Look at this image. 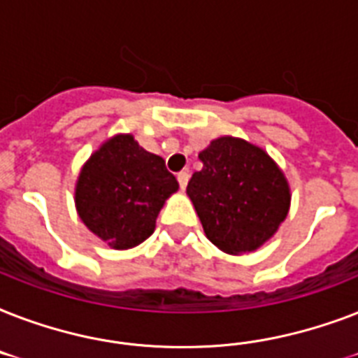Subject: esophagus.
<instances>
[{
    "instance_id": "1",
    "label": "esophagus",
    "mask_w": 358,
    "mask_h": 358,
    "mask_svg": "<svg viewBox=\"0 0 358 358\" xmlns=\"http://www.w3.org/2000/svg\"><path fill=\"white\" fill-rule=\"evenodd\" d=\"M176 178H178L180 187H182V189H185V185H187V182H189V173H187V171H182V173H178V176H176Z\"/></svg>"
}]
</instances>
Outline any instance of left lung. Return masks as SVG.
<instances>
[{"instance_id": "8db88e82", "label": "left lung", "mask_w": 358, "mask_h": 358, "mask_svg": "<svg viewBox=\"0 0 358 358\" xmlns=\"http://www.w3.org/2000/svg\"><path fill=\"white\" fill-rule=\"evenodd\" d=\"M202 169L187 184L206 238L229 255L258 249L288 215L289 187L258 146L219 137L199 154Z\"/></svg>"}]
</instances>
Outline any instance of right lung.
I'll return each instance as SVG.
<instances>
[{
	"label": "right lung",
	"instance_id": "right-lung-1",
	"mask_svg": "<svg viewBox=\"0 0 358 358\" xmlns=\"http://www.w3.org/2000/svg\"><path fill=\"white\" fill-rule=\"evenodd\" d=\"M176 189L163 157L141 148L131 135H115L81 169L76 208L109 247L131 249L154 232L157 213Z\"/></svg>",
	"mask_w": 358,
	"mask_h": 358
}]
</instances>
